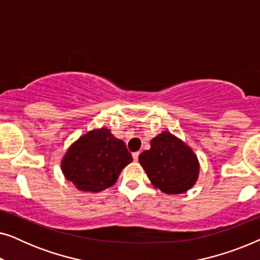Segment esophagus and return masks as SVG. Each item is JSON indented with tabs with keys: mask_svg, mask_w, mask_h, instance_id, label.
Listing matches in <instances>:
<instances>
[{
	"mask_svg": "<svg viewBox=\"0 0 260 260\" xmlns=\"http://www.w3.org/2000/svg\"><path fill=\"white\" fill-rule=\"evenodd\" d=\"M138 156H140V152H134V154H133V157H134V159H135V161H138Z\"/></svg>",
	"mask_w": 260,
	"mask_h": 260,
	"instance_id": "obj_1",
	"label": "esophagus"
}]
</instances>
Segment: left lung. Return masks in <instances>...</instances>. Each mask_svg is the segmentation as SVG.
Returning <instances> with one entry per match:
<instances>
[{
    "label": "left lung",
    "instance_id": "obj_1",
    "mask_svg": "<svg viewBox=\"0 0 260 260\" xmlns=\"http://www.w3.org/2000/svg\"><path fill=\"white\" fill-rule=\"evenodd\" d=\"M150 145L138 159L156 188L167 194H181L194 186L199 162L191 149L168 131L152 138Z\"/></svg>",
    "mask_w": 260,
    "mask_h": 260
}]
</instances>
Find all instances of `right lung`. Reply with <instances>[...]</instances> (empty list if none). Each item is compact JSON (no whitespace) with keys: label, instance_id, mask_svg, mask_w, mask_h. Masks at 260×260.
I'll list each match as a JSON object with an SVG mask.
<instances>
[{"label":"right lung","instance_id":"1","mask_svg":"<svg viewBox=\"0 0 260 260\" xmlns=\"http://www.w3.org/2000/svg\"><path fill=\"white\" fill-rule=\"evenodd\" d=\"M130 162L133 156L125 143L102 127L81 136L69 149L61 168L78 189L97 193L113 186Z\"/></svg>","mask_w":260,"mask_h":260}]
</instances>
